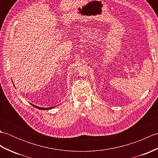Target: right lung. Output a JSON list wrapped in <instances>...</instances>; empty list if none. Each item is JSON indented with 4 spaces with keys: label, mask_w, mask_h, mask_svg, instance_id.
Instances as JSON below:
<instances>
[{
    "label": "right lung",
    "mask_w": 158,
    "mask_h": 158,
    "mask_svg": "<svg viewBox=\"0 0 158 158\" xmlns=\"http://www.w3.org/2000/svg\"><path fill=\"white\" fill-rule=\"evenodd\" d=\"M31 105L33 106H35V107H36V108H37V109H41V110H49V109H53V108H54L55 106H53V107H48V108H43V107H40V106H36V105H33V104H31Z\"/></svg>",
    "instance_id": "1"
}]
</instances>
